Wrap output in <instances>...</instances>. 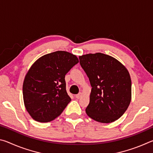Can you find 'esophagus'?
Wrapping results in <instances>:
<instances>
[{"label": "esophagus", "mask_w": 153, "mask_h": 153, "mask_svg": "<svg viewBox=\"0 0 153 153\" xmlns=\"http://www.w3.org/2000/svg\"><path fill=\"white\" fill-rule=\"evenodd\" d=\"M82 95H83L82 93V92H79V94H77L76 95V97L77 98V99H79V98H80L82 97Z\"/></svg>", "instance_id": "34e87169"}]
</instances>
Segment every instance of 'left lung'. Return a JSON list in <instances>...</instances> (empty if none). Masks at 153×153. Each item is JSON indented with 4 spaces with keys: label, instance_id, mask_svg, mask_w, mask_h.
<instances>
[{
    "label": "left lung",
    "instance_id": "8db88e82",
    "mask_svg": "<svg viewBox=\"0 0 153 153\" xmlns=\"http://www.w3.org/2000/svg\"><path fill=\"white\" fill-rule=\"evenodd\" d=\"M92 86L86 113L92 120L108 123L123 115L131 99V82L126 67L101 53L79 56Z\"/></svg>",
    "mask_w": 153,
    "mask_h": 153
}]
</instances>
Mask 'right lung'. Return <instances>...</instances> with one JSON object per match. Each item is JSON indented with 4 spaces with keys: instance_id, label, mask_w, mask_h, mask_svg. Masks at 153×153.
Masks as SVG:
<instances>
[{
    "instance_id": "add662e5",
    "label": "right lung",
    "mask_w": 153,
    "mask_h": 153,
    "mask_svg": "<svg viewBox=\"0 0 153 153\" xmlns=\"http://www.w3.org/2000/svg\"><path fill=\"white\" fill-rule=\"evenodd\" d=\"M78 62L76 55L58 51L41 56L30 67L23 83V98L33 120L49 122L62 113L71 101L65 76Z\"/></svg>"
}]
</instances>
